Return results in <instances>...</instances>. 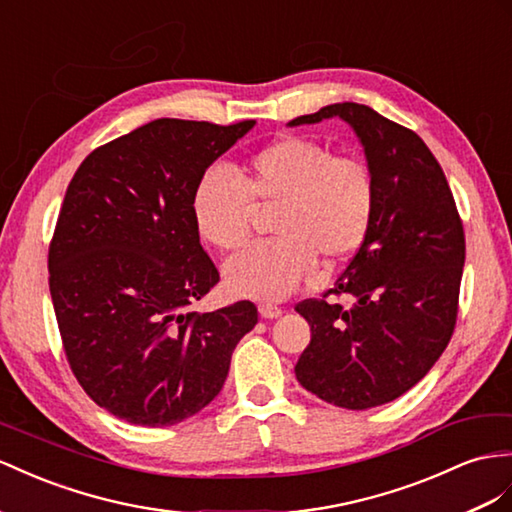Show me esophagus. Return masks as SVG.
Listing matches in <instances>:
<instances>
[{"label": "esophagus", "mask_w": 512, "mask_h": 512, "mask_svg": "<svg viewBox=\"0 0 512 512\" xmlns=\"http://www.w3.org/2000/svg\"><path fill=\"white\" fill-rule=\"evenodd\" d=\"M281 313H283V309H281V307H277V305H268V303L259 305V316H261V318H266V320L279 318Z\"/></svg>", "instance_id": "obj_1"}]
</instances>
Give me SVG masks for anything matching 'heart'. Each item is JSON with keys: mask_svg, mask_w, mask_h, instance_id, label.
Returning a JSON list of instances; mask_svg holds the SVG:
<instances>
[{"mask_svg": "<svg viewBox=\"0 0 512 512\" xmlns=\"http://www.w3.org/2000/svg\"><path fill=\"white\" fill-rule=\"evenodd\" d=\"M238 178L207 170L196 183L192 216L201 238L233 253L251 238L257 209H274L277 238L248 248L225 268L235 296L283 300L303 283L316 257L335 264L363 244L374 214V181L357 157L333 155L326 144L283 136L255 151Z\"/></svg>", "mask_w": 512, "mask_h": 512, "instance_id": "b5f03b06", "label": "heart"}]
</instances>
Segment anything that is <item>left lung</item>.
Wrapping results in <instances>:
<instances>
[{
    "instance_id": "1",
    "label": "left lung",
    "mask_w": 512,
    "mask_h": 512,
    "mask_svg": "<svg viewBox=\"0 0 512 512\" xmlns=\"http://www.w3.org/2000/svg\"><path fill=\"white\" fill-rule=\"evenodd\" d=\"M324 119H342L357 134L374 181V214L333 290L296 305L311 342L294 372L324 402L363 411L400 398L448 346L465 233L448 179L415 131L352 101L287 125ZM329 293L352 295L356 305L331 304Z\"/></svg>"
}]
</instances>
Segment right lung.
<instances>
[{"label": "right lung", "instance_id": "right-lung-1", "mask_svg": "<svg viewBox=\"0 0 512 512\" xmlns=\"http://www.w3.org/2000/svg\"><path fill=\"white\" fill-rule=\"evenodd\" d=\"M255 121L157 119L77 168L49 246V292L77 383L138 426L212 402L257 324L251 300L199 313L218 283L192 216L196 183Z\"/></svg>", "mask_w": 512, "mask_h": 512}]
</instances>
